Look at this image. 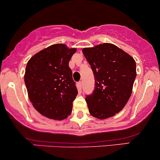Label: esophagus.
Instances as JSON below:
<instances>
[{"label":"esophagus","instance_id":"obj_1","mask_svg":"<svg viewBox=\"0 0 160 160\" xmlns=\"http://www.w3.org/2000/svg\"><path fill=\"white\" fill-rule=\"evenodd\" d=\"M78 87L79 89H81L82 88V82H78Z\"/></svg>","mask_w":160,"mask_h":160}]
</instances>
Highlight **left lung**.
Segmentation results:
<instances>
[{
    "instance_id": "left-lung-1",
    "label": "left lung",
    "mask_w": 160,
    "mask_h": 160,
    "mask_svg": "<svg viewBox=\"0 0 160 160\" xmlns=\"http://www.w3.org/2000/svg\"><path fill=\"white\" fill-rule=\"evenodd\" d=\"M82 52L95 77V89L86 98L89 113L99 119L114 116L122 110L131 96L136 62L111 43L84 48Z\"/></svg>"
}]
</instances>
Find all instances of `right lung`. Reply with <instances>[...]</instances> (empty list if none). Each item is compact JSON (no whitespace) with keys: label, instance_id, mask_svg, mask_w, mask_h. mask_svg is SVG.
Returning a JSON list of instances; mask_svg holds the SVG:
<instances>
[{"label":"right lung","instance_id":"obj_1","mask_svg":"<svg viewBox=\"0 0 160 160\" xmlns=\"http://www.w3.org/2000/svg\"><path fill=\"white\" fill-rule=\"evenodd\" d=\"M55 44L33 55L27 62L24 82L33 108L44 116L63 120L71 115L78 95L69 61L76 52Z\"/></svg>","mask_w":160,"mask_h":160}]
</instances>
